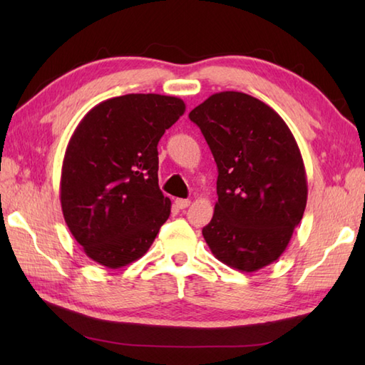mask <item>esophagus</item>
<instances>
[{"mask_svg":"<svg viewBox=\"0 0 365 365\" xmlns=\"http://www.w3.org/2000/svg\"><path fill=\"white\" fill-rule=\"evenodd\" d=\"M190 204H191L190 199H175V205H177L178 208H180V210H183V208L190 207Z\"/></svg>","mask_w":365,"mask_h":365,"instance_id":"esophagus-1","label":"esophagus"}]
</instances>
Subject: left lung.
<instances>
[{
    "instance_id": "left-lung-1",
    "label": "left lung",
    "mask_w": 365,
    "mask_h": 365,
    "mask_svg": "<svg viewBox=\"0 0 365 365\" xmlns=\"http://www.w3.org/2000/svg\"><path fill=\"white\" fill-rule=\"evenodd\" d=\"M218 166L212 221L202 235L227 267L252 273L281 257L307 202L299 147L273 108L224 91L190 113Z\"/></svg>"
}]
</instances>
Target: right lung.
<instances>
[{
    "mask_svg": "<svg viewBox=\"0 0 365 365\" xmlns=\"http://www.w3.org/2000/svg\"><path fill=\"white\" fill-rule=\"evenodd\" d=\"M183 113L182 98L127 94L98 103L75 128L61 207L73 238L100 265L120 268L143 257L169 218L157 145Z\"/></svg>",
    "mask_w": 365,
    "mask_h": 365,
    "instance_id": "obj_1",
    "label": "right lung"
}]
</instances>
